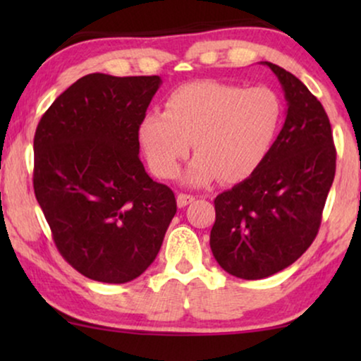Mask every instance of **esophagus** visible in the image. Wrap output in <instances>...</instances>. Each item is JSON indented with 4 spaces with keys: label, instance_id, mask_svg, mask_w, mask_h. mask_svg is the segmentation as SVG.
<instances>
[{
    "label": "esophagus",
    "instance_id": "34e87169",
    "mask_svg": "<svg viewBox=\"0 0 361 361\" xmlns=\"http://www.w3.org/2000/svg\"><path fill=\"white\" fill-rule=\"evenodd\" d=\"M195 200V197L194 195H190V194H177V205L180 207H185V205H189V204H192V202Z\"/></svg>",
    "mask_w": 361,
    "mask_h": 361
}]
</instances>
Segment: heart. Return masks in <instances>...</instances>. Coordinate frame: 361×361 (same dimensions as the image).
Returning <instances> with one entry per match:
<instances>
[{"label": "heart", "instance_id": "heart-1", "mask_svg": "<svg viewBox=\"0 0 361 361\" xmlns=\"http://www.w3.org/2000/svg\"><path fill=\"white\" fill-rule=\"evenodd\" d=\"M166 110L141 120L140 140L147 161L159 177L171 179L180 161L195 159L185 179L200 185L214 180H245L261 166L283 121V103L266 87L199 80L176 88Z\"/></svg>", "mask_w": 361, "mask_h": 361}]
</instances>
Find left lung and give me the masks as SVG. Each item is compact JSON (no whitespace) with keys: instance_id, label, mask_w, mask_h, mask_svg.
Returning <instances> with one entry per match:
<instances>
[{"instance_id":"8db88e82","label":"left lung","mask_w":361,"mask_h":361,"mask_svg":"<svg viewBox=\"0 0 361 361\" xmlns=\"http://www.w3.org/2000/svg\"><path fill=\"white\" fill-rule=\"evenodd\" d=\"M264 63L283 85L284 126L258 169L216 195L210 231L216 263L241 279L279 273L312 245L337 161L322 103L293 73Z\"/></svg>"}]
</instances>
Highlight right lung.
<instances>
[{
	"label": "right lung",
	"instance_id": "1",
	"mask_svg": "<svg viewBox=\"0 0 361 361\" xmlns=\"http://www.w3.org/2000/svg\"><path fill=\"white\" fill-rule=\"evenodd\" d=\"M157 75L88 73L47 108L34 135V194L72 268L100 283L136 279L159 253L177 212L146 174L140 125Z\"/></svg>",
	"mask_w": 361,
	"mask_h": 361
}]
</instances>
